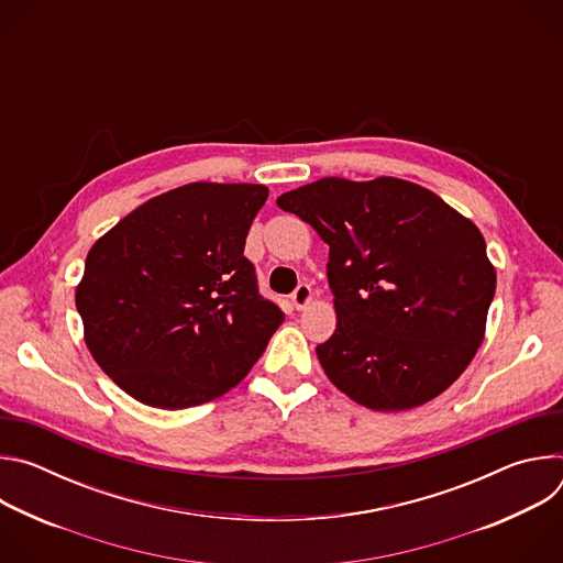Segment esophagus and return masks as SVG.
<instances>
[{"label": "esophagus", "instance_id": "1", "mask_svg": "<svg viewBox=\"0 0 563 563\" xmlns=\"http://www.w3.org/2000/svg\"><path fill=\"white\" fill-rule=\"evenodd\" d=\"M311 287L307 285V283H300L296 289H294V294H291V302H294V307L296 309H305L309 302H311Z\"/></svg>", "mask_w": 563, "mask_h": 563}]
</instances>
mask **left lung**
I'll use <instances>...</instances> for the list:
<instances>
[{"instance_id":"1","label":"left lung","mask_w":563,"mask_h":563,"mask_svg":"<svg viewBox=\"0 0 563 563\" xmlns=\"http://www.w3.org/2000/svg\"><path fill=\"white\" fill-rule=\"evenodd\" d=\"M276 205L330 245L336 330L316 347L356 404H428L470 365L486 334L497 274L474 222L398 178H320Z\"/></svg>"}]
</instances>
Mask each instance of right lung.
Segmentation results:
<instances>
[{
    "label": "right lung",
    "instance_id": "add662e5",
    "mask_svg": "<svg viewBox=\"0 0 563 563\" xmlns=\"http://www.w3.org/2000/svg\"><path fill=\"white\" fill-rule=\"evenodd\" d=\"M263 185L155 196L91 247L75 305L96 363L159 410L207 404L247 376L285 320L245 258Z\"/></svg>",
    "mask_w": 563,
    "mask_h": 563
}]
</instances>
